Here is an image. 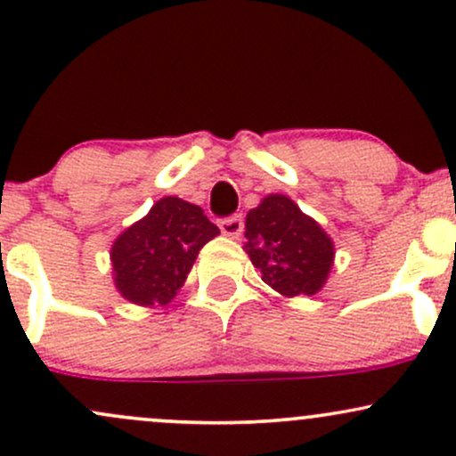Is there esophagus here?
<instances>
[{
  "label": "esophagus",
  "mask_w": 456,
  "mask_h": 456,
  "mask_svg": "<svg viewBox=\"0 0 456 456\" xmlns=\"http://www.w3.org/2000/svg\"><path fill=\"white\" fill-rule=\"evenodd\" d=\"M220 232H223V236L227 238H240V233H242L244 229V220L240 214H236V216H229V218H223L218 223Z\"/></svg>",
  "instance_id": "esophagus-1"
}]
</instances>
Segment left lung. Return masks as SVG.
<instances>
[{
	"label": "left lung",
	"mask_w": 456,
	"mask_h": 456,
	"mask_svg": "<svg viewBox=\"0 0 456 456\" xmlns=\"http://www.w3.org/2000/svg\"><path fill=\"white\" fill-rule=\"evenodd\" d=\"M244 251L281 297H314L333 268L335 244L312 216L285 194H268L247 214Z\"/></svg>",
	"instance_id": "1"
}]
</instances>
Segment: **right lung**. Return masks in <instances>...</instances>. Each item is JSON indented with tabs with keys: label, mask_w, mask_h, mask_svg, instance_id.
<instances>
[{
	"label": "right lung",
	"mask_w": 456,
	"mask_h": 456,
	"mask_svg": "<svg viewBox=\"0 0 456 456\" xmlns=\"http://www.w3.org/2000/svg\"><path fill=\"white\" fill-rule=\"evenodd\" d=\"M218 233L199 205L162 197L114 240L110 262L118 294L140 307L168 305L186 283L199 251Z\"/></svg>",
	"instance_id": "add662e5"
}]
</instances>
